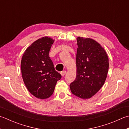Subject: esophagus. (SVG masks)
<instances>
[{
	"label": "esophagus",
	"mask_w": 129,
	"mask_h": 129,
	"mask_svg": "<svg viewBox=\"0 0 129 129\" xmlns=\"http://www.w3.org/2000/svg\"><path fill=\"white\" fill-rule=\"evenodd\" d=\"M60 74H61V75H62V77H64L65 74H66V71H65V70H64V71H62V72H60Z\"/></svg>",
	"instance_id": "esophagus-1"
}]
</instances>
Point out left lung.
Wrapping results in <instances>:
<instances>
[{"label": "left lung", "mask_w": 129, "mask_h": 129, "mask_svg": "<svg viewBox=\"0 0 129 129\" xmlns=\"http://www.w3.org/2000/svg\"><path fill=\"white\" fill-rule=\"evenodd\" d=\"M77 40V76L70 88L74 95L87 99L104 84L109 67L108 58L103 48L94 40L81 37Z\"/></svg>", "instance_id": "obj_1"}]
</instances>
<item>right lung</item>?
<instances>
[{
  "label": "right lung",
  "mask_w": 129,
  "mask_h": 129,
  "mask_svg": "<svg viewBox=\"0 0 129 129\" xmlns=\"http://www.w3.org/2000/svg\"><path fill=\"white\" fill-rule=\"evenodd\" d=\"M54 41L48 37L37 40L27 48L22 58L23 82L28 91L40 99L51 96L57 82L61 78L49 56Z\"/></svg>",
  "instance_id": "right-lung-1"
}]
</instances>
